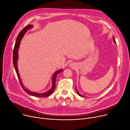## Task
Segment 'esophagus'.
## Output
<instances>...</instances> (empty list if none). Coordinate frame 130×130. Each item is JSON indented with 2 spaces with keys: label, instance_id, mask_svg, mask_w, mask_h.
I'll list each match as a JSON object with an SVG mask.
<instances>
[{
  "label": "esophagus",
  "instance_id": "obj_1",
  "mask_svg": "<svg viewBox=\"0 0 130 130\" xmlns=\"http://www.w3.org/2000/svg\"><path fill=\"white\" fill-rule=\"evenodd\" d=\"M75 66H76V65H75V64L74 63H70V65H69V67L72 68V69L75 68Z\"/></svg>",
  "mask_w": 130,
  "mask_h": 130
}]
</instances>
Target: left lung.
<instances>
[{"mask_svg": "<svg viewBox=\"0 0 130 130\" xmlns=\"http://www.w3.org/2000/svg\"><path fill=\"white\" fill-rule=\"evenodd\" d=\"M113 41H114V43H115V44H116V41H115V38H113ZM76 91H77V94H78V95H79L80 96H81V97H83V96H84L82 95H81V94H80V93H79L78 92V91H77V88H76Z\"/></svg>", "mask_w": 130, "mask_h": 130, "instance_id": "1", "label": "left lung"}]
</instances>
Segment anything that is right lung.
<instances>
[{
  "instance_id": "obj_1",
  "label": "right lung",
  "mask_w": 130,
  "mask_h": 130,
  "mask_svg": "<svg viewBox=\"0 0 130 130\" xmlns=\"http://www.w3.org/2000/svg\"><path fill=\"white\" fill-rule=\"evenodd\" d=\"M33 27V26L32 25H28L27 27H24L19 33L18 35L17 36V37L16 38V42H15V46H14V50H13V64H14V68L15 69V71L16 72L18 78L19 79V81L20 82V84L22 88V89H23V90L29 94L32 95V96H36V97H47L50 96L52 93L54 91V90L55 89V82H56V76L58 74L60 73L61 71H62V69L61 70H59L57 71H56L53 75V79H52V87L51 89L48 90V91H47L46 92L43 93H35V92H32L31 91H30L29 90H28L27 89H26L24 86L23 85L22 82H21V80L20 79V77L19 74V72H18V67H17V59L18 58V48L19 47V45L20 43V41L23 37V36H24V35L25 34L26 32H27V30L30 29L31 28H32Z\"/></svg>"
}]
</instances>
